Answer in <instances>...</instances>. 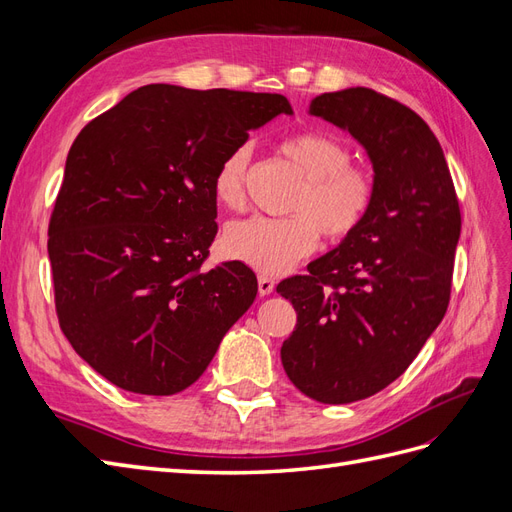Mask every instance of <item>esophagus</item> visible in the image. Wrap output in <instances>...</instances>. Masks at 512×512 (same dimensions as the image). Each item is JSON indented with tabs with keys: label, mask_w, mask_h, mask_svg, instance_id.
<instances>
[{
	"label": "esophagus",
	"mask_w": 512,
	"mask_h": 512,
	"mask_svg": "<svg viewBox=\"0 0 512 512\" xmlns=\"http://www.w3.org/2000/svg\"><path fill=\"white\" fill-rule=\"evenodd\" d=\"M273 290H275V282L271 280V277L260 275L258 277V292L262 294V297H267V294H271Z\"/></svg>",
	"instance_id": "34e87169"
}]
</instances>
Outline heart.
<instances>
[{
	"instance_id": "b5f03b06",
	"label": "heart",
	"mask_w": 512,
	"mask_h": 512,
	"mask_svg": "<svg viewBox=\"0 0 512 512\" xmlns=\"http://www.w3.org/2000/svg\"><path fill=\"white\" fill-rule=\"evenodd\" d=\"M297 168L303 183L294 194L288 218L239 220L226 226L224 252L265 275L292 269L324 237L344 239L361 226L374 205L376 177L365 164L350 162V147L329 132H299L277 145ZM250 147L232 149L213 175V194L226 209H239L245 200Z\"/></svg>"
}]
</instances>
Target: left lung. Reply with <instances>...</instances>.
Masks as SVG:
<instances>
[{"label": "left lung", "mask_w": 512, "mask_h": 512, "mask_svg": "<svg viewBox=\"0 0 512 512\" xmlns=\"http://www.w3.org/2000/svg\"><path fill=\"white\" fill-rule=\"evenodd\" d=\"M309 113L367 149L376 196L333 252L277 284L297 312L282 365L303 395L352 404L404 374L442 322L461 211L436 134L406 104L350 87L316 96Z\"/></svg>", "instance_id": "left-lung-1"}]
</instances>
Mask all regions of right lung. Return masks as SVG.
I'll use <instances>...</instances> for the list:
<instances>
[{"instance_id":"right-lung-1","label":"right lung","mask_w":512,"mask_h":512,"mask_svg":"<svg viewBox=\"0 0 512 512\" xmlns=\"http://www.w3.org/2000/svg\"><path fill=\"white\" fill-rule=\"evenodd\" d=\"M280 113H292L280 94L156 83L74 138L49 222L55 312L119 389H188L254 303L243 262L203 267L218 235L213 175Z\"/></svg>"}]
</instances>
